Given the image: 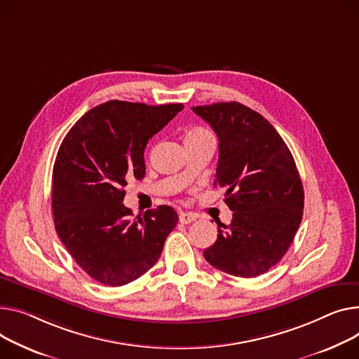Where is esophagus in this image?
Returning <instances> with one entry per match:
<instances>
[{"mask_svg":"<svg viewBox=\"0 0 359 359\" xmlns=\"http://www.w3.org/2000/svg\"><path fill=\"white\" fill-rule=\"evenodd\" d=\"M195 219H196L195 215H192V213H184V212L179 213V221H180V224H183V225H187V224H190V222H194Z\"/></svg>","mask_w":359,"mask_h":359,"instance_id":"1","label":"esophagus"}]
</instances>
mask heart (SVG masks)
Instances as JSON below:
<instances>
[{
	"label": "heart",
	"instance_id": "1",
	"mask_svg": "<svg viewBox=\"0 0 359 359\" xmlns=\"http://www.w3.org/2000/svg\"><path fill=\"white\" fill-rule=\"evenodd\" d=\"M210 134L206 128H202V127H196V128H192L189 130L186 133V138L184 140H189V138H196V137H202V135H208Z\"/></svg>",
	"mask_w": 359,
	"mask_h": 359
}]
</instances>
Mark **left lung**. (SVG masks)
<instances>
[{"label": "left lung", "mask_w": 359, "mask_h": 359, "mask_svg": "<svg viewBox=\"0 0 359 359\" xmlns=\"http://www.w3.org/2000/svg\"><path fill=\"white\" fill-rule=\"evenodd\" d=\"M192 109L218 135L215 186L226 189L233 212L203 257L231 276L264 274L287 252L302 222L304 192L294 158L267 119L240 102Z\"/></svg>", "instance_id": "left-lung-1"}]
</instances>
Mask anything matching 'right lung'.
Instances as JSON below:
<instances>
[{"label": "right lung", "instance_id": "1", "mask_svg": "<svg viewBox=\"0 0 359 359\" xmlns=\"http://www.w3.org/2000/svg\"><path fill=\"white\" fill-rule=\"evenodd\" d=\"M182 109L183 104L108 101L89 109L63 138L52 177L55 226L93 280L118 287L146 274L177 225L170 206L133 219L123 201L127 180L146 175L147 141Z\"/></svg>", "mask_w": 359, "mask_h": 359}]
</instances>
